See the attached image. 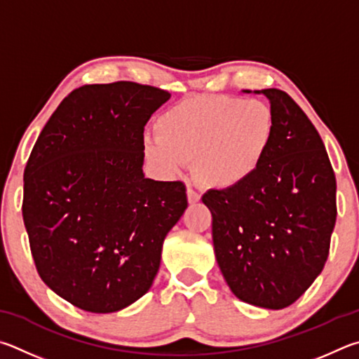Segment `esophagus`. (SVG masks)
I'll use <instances>...</instances> for the list:
<instances>
[{"mask_svg":"<svg viewBox=\"0 0 359 359\" xmlns=\"http://www.w3.org/2000/svg\"><path fill=\"white\" fill-rule=\"evenodd\" d=\"M200 200V194L197 192V191H194V189H187V202L189 203H197Z\"/></svg>","mask_w":359,"mask_h":359,"instance_id":"34e87169","label":"esophagus"}]
</instances>
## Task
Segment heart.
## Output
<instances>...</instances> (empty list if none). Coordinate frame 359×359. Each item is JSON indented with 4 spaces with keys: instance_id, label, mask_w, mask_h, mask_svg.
<instances>
[{
    "instance_id": "b5f03b06",
    "label": "heart",
    "mask_w": 359,
    "mask_h": 359,
    "mask_svg": "<svg viewBox=\"0 0 359 359\" xmlns=\"http://www.w3.org/2000/svg\"><path fill=\"white\" fill-rule=\"evenodd\" d=\"M157 137L144 154L163 175L176 176L196 161L205 186L233 189L259 173L274 138V115L262 100L196 96L157 118Z\"/></svg>"
}]
</instances>
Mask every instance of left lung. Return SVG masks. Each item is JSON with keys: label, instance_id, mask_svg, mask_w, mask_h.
<instances>
[{"label": "left lung", "instance_id": "obj_1", "mask_svg": "<svg viewBox=\"0 0 359 359\" xmlns=\"http://www.w3.org/2000/svg\"><path fill=\"white\" fill-rule=\"evenodd\" d=\"M269 99L274 138L252 180L211 189L202 202L212 216L219 268L236 298L284 309L312 285L328 259L334 230L336 176L322 137L285 91Z\"/></svg>", "mask_w": 359, "mask_h": 359}]
</instances>
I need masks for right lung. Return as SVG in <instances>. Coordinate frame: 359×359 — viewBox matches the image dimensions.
<instances>
[{"instance_id": "1", "label": "right lung", "mask_w": 359, "mask_h": 359, "mask_svg": "<svg viewBox=\"0 0 359 359\" xmlns=\"http://www.w3.org/2000/svg\"><path fill=\"white\" fill-rule=\"evenodd\" d=\"M170 99L135 81L85 85L62 99L31 151L23 222L41 279L94 313L153 285L162 243L187 208L183 181L143 175V130Z\"/></svg>"}]
</instances>
